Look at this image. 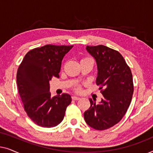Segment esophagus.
Listing matches in <instances>:
<instances>
[{"mask_svg": "<svg viewBox=\"0 0 153 153\" xmlns=\"http://www.w3.org/2000/svg\"><path fill=\"white\" fill-rule=\"evenodd\" d=\"M72 99L73 100H80L81 98L79 97H77V96H72Z\"/></svg>", "mask_w": 153, "mask_h": 153, "instance_id": "34e87169", "label": "esophagus"}]
</instances>
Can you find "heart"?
<instances>
[{"label": "heart", "mask_w": 153, "mask_h": 153, "mask_svg": "<svg viewBox=\"0 0 153 153\" xmlns=\"http://www.w3.org/2000/svg\"><path fill=\"white\" fill-rule=\"evenodd\" d=\"M89 59H91V58H88V57H85V58H82V59H81V61H82V60H89ZM75 90H76V91H80V87H79V86H77L76 88V89H75Z\"/></svg>", "instance_id": "b5f03b06"}]
</instances>
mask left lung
<instances>
[{
	"label": "left lung",
	"mask_w": 153,
	"mask_h": 153,
	"mask_svg": "<svg viewBox=\"0 0 153 153\" xmlns=\"http://www.w3.org/2000/svg\"><path fill=\"white\" fill-rule=\"evenodd\" d=\"M86 49L97 62L96 84L104 98L97 104L89 99L91 106L83 116L92 128L104 130L120 122L128 109L134 93L132 74L116 50L104 45L87 46Z\"/></svg>",
	"instance_id": "8db88e82"
}]
</instances>
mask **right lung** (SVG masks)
Wrapping results in <instances>:
<instances>
[{
	"instance_id": "add662e5",
	"label": "right lung",
	"mask_w": 153,
	"mask_h": 153,
	"mask_svg": "<svg viewBox=\"0 0 153 153\" xmlns=\"http://www.w3.org/2000/svg\"><path fill=\"white\" fill-rule=\"evenodd\" d=\"M73 46L47 45L35 48L24 56L16 73L19 94L25 111L35 124L53 127L63 120L72 102L69 94L51 97L49 81L59 77L62 60Z\"/></svg>"
}]
</instances>
